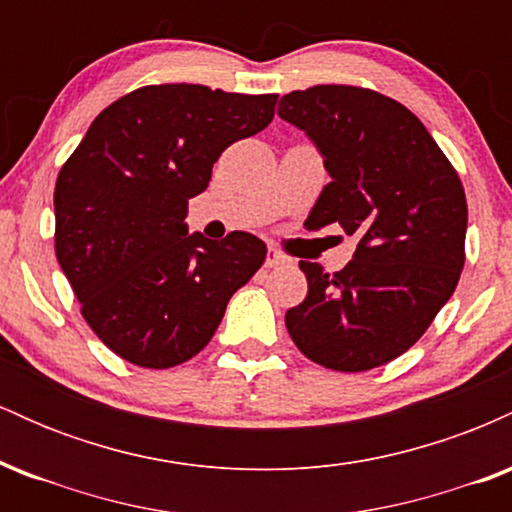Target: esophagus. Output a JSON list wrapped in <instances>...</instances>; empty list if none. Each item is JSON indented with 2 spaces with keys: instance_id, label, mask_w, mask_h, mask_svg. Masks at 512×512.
<instances>
[{
  "instance_id": "1",
  "label": "esophagus",
  "mask_w": 512,
  "mask_h": 512,
  "mask_svg": "<svg viewBox=\"0 0 512 512\" xmlns=\"http://www.w3.org/2000/svg\"><path fill=\"white\" fill-rule=\"evenodd\" d=\"M284 262H286V257L281 255V252H276L272 248L267 250V260H264V267L272 269V267H279V264H284Z\"/></svg>"
}]
</instances>
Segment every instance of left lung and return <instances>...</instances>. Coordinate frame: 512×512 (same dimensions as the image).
I'll return each mask as SVG.
<instances>
[{"mask_svg":"<svg viewBox=\"0 0 512 512\" xmlns=\"http://www.w3.org/2000/svg\"><path fill=\"white\" fill-rule=\"evenodd\" d=\"M279 115L313 139L332 175L305 226L339 223L358 240L342 272L298 262L308 296L286 310V330L310 361L342 373L395 361L460 281L467 233L460 175L419 117L370 88L291 91Z\"/></svg>","mask_w":512,"mask_h":512,"instance_id":"obj_1","label":"left lung"}]
</instances>
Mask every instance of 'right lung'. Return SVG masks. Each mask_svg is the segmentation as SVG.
I'll list each match as a JSON object with an SVG mask.
<instances>
[{
  "instance_id": "1",
  "label": "right lung",
  "mask_w": 512,
  "mask_h": 512,
  "mask_svg": "<svg viewBox=\"0 0 512 512\" xmlns=\"http://www.w3.org/2000/svg\"><path fill=\"white\" fill-rule=\"evenodd\" d=\"M276 93L202 84L142 86L110 103L55 185V255L96 337L139 368L197 356L226 305L262 267L245 231L187 233V199L238 139L274 120Z\"/></svg>"
}]
</instances>
